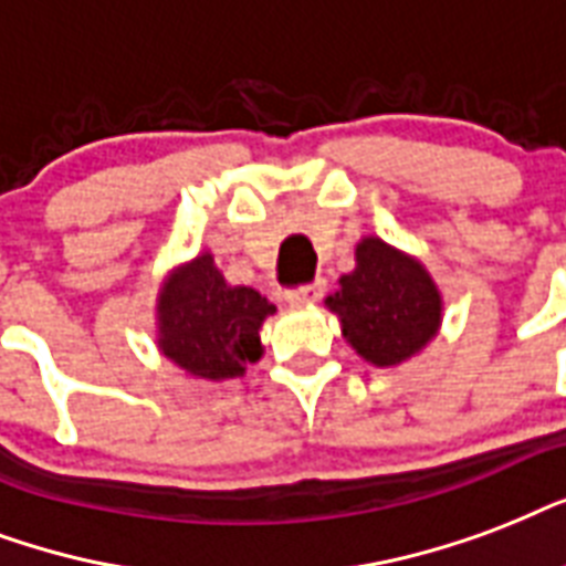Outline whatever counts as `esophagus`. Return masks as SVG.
I'll use <instances>...</instances> for the list:
<instances>
[{"instance_id":"34e87169","label":"esophagus","mask_w":566,"mask_h":566,"mask_svg":"<svg viewBox=\"0 0 566 566\" xmlns=\"http://www.w3.org/2000/svg\"><path fill=\"white\" fill-rule=\"evenodd\" d=\"M322 295H324V280H313V283H306V286H297L295 292H289L286 301L292 306H310L315 304Z\"/></svg>"}]
</instances>
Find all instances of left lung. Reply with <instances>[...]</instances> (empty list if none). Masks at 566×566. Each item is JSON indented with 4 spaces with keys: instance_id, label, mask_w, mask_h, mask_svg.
I'll use <instances>...</instances> for the list:
<instances>
[{
    "instance_id": "left-lung-1",
    "label": "left lung",
    "mask_w": 566,
    "mask_h": 566,
    "mask_svg": "<svg viewBox=\"0 0 566 566\" xmlns=\"http://www.w3.org/2000/svg\"><path fill=\"white\" fill-rule=\"evenodd\" d=\"M324 306L357 357L378 369L419 357L442 327V292L431 271L378 235L357 242L354 271L339 277Z\"/></svg>"
}]
</instances>
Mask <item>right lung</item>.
Segmentation results:
<instances>
[{
    "label": "right lung",
    "mask_w": 566,
    "mask_h": 566,
    "mask_svg": "<svg viewBox=\"0 0 566 566\" xmlns=\"http://www.w3.org/2000/svg\"><path fill=\"white\" fill-rule=\"evenodd\" d=\"M277 306L251 286H230L209 251L179 262L156 295V348L188 378L223 384L262 357L260 331Z\"/></svg>",
    "instance_id": "right-lung-1"
}]
</instances>
